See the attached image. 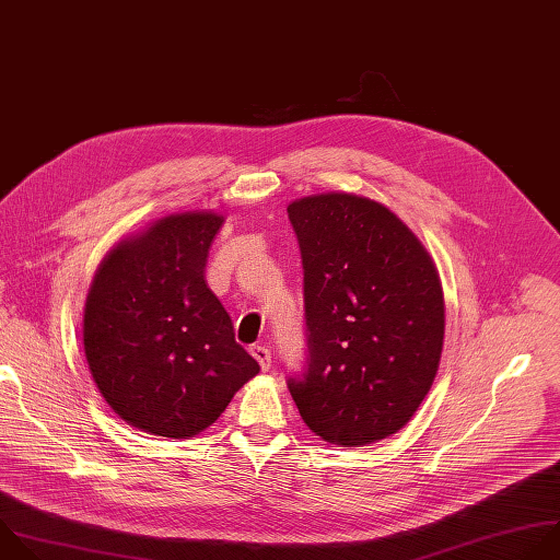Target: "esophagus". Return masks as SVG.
<instances>
[{"mask_svg": "<svg viewBox=\"0 0 560 560\" xmlns=\"http://www.w3.org/2000/svg\"><path fill=\"white\" fill-rule=\"evenodd\" d=\"M250 353L255 355V360L261 364V369H264V371H268V369H270V362H272V353H270V349H268V347L255 345V347H250Z\"/></svg>", "mask_w": 560, "mask_h": 560, "instance_id": "esophagus-1", "label": "esophagus"}]
</instances>
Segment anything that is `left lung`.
Segmentation results:
<instances>
[{"mask_svg": "<svg viewBox=\"0 0 560 560\" xmlns=\"http://www.w3.org/2000/svg\"><path fill=\"white\" fill-rule=\"evenodd\" d=\"M303 259L307 366L288 389L336 446L398 433L427 398L444 347V292L416 233L385 205L329 191L288 205Z\"/></svg>", "mask_w": 560, "mask_h": 560, "instance_id": "obj_1", "label": "left lung"}]
</instances>
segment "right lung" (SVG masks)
Segmentation results:
<instances>
[{
	"label": "right lung",
	"instance_id": "add662e5",
	"mask_svg": "<svg viewBox=\"0 0 560 560\" xmlns=\"http://www.w3.org/2000/svg\"><path fill=\"white\" fill-rule=\"evenodd\" d=\"M222 224L215 211L160 218L120 240L94 275L85 358L105 402L138 431L189 440L259 374L205 277Z\"/></svg>",
	"mask_w": 560,
	"mask_h": 560
}]
</instances>
